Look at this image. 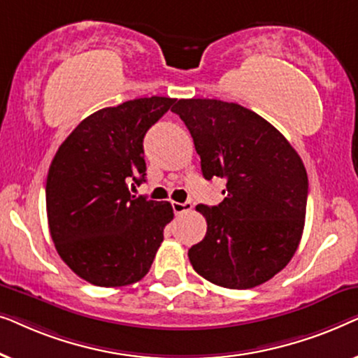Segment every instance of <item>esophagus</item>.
<instances>
[{"label":"esophagus","mask_w":358,"mask_h":358,"mask_svg":"<svg viewBox=\"0 0 358 358\" xmlns=\"http://www.w3.org/2000/svg\"><path fill=\"white\" fill-rule=\"evenodd\" d=\"M173 210H174L176 215H180V213H184V212H189V210H192V202H184V203L173 202Z\"/></svg>","instance_id":"obj_1"}]
</instances>
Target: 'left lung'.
<instances>
[{"label": "left lung", "mask_w": 358, "mask_h": 358, "mask_svg": "<svg viewBox=\"0 0 358 358\" xmlns=\"http://www.w3.org/2000/svg\"><path fill=\"white\" fill-rule=\"evenodd\" d=\"M205 179L227 180L217 207L197 205L207 234L189 249L194 271L224 288L261 285L290 262L305 227L308 176L300 155L266 119L217 99H179Z\"/></svg>", "instance_id": "8db88e82"}]
</instances>
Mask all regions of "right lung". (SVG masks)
<instances>
[{
	"instance_id": "obj_1",
	"label": "right lung",
	"mask_w": 358,
	"mask_h": 358,
	"mask_svg": "<svg viewBox=\"0 0 358 358\" xmlns=\"http://www.w3.org/2000/svg\"><path fill=\"white\" fill-rule=\"evenodd\" d=\"M171 97H140L86 117L58 148L47 176L50 236L63 262L97 287L148 273L173 220L169 202L130 194L146 176L143 138Z\"/></svg>"
}]
</instances>
